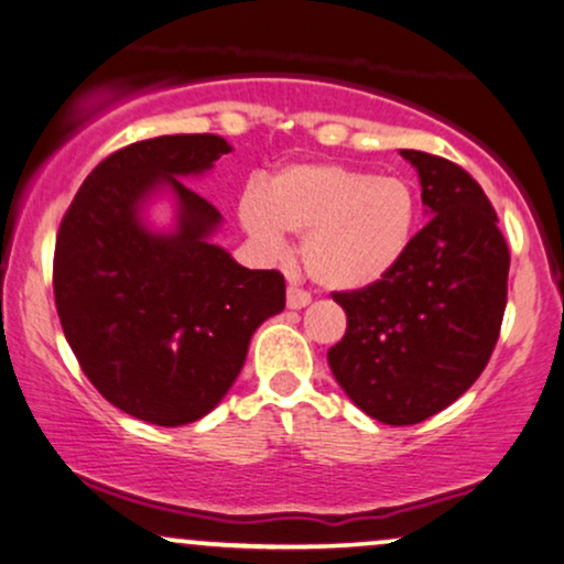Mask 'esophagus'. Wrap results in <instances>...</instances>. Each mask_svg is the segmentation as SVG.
<instances>
[{
	"instance_id": "esophagus-1",
	"label": "esophagus",
	"mask_w": 564,
	"mask_h": 564,
	"mask_svg": "<svg viewBox=\"0 0 564 564\" xmlns=\"http://www.w3.org/2000/svg\"><path fill=\"white\" fill-rule=\"evenodd\" d=\"M308 303H311L308 292L295 288V284H290V288H288V308L290 311H300V308H305V305H308Z\"/></svg>"
}]
</instances>
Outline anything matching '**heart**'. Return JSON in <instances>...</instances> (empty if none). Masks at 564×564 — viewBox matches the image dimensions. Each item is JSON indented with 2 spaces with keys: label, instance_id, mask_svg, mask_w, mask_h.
Wrapping results in <instances>:
<instances>
[{
  "label": "heart",
  "instance_id": "1",
  "mask_svg": "<svg viewBox=\"0 0 564 564\" xmlns=\"http://www.w3.org/2000/svg\"><path fill=\"white\" fill-rule=\"evenodd\" d=\"M238 219L261 251L282 256L303 236L308 274L328 290H362L389 276L414 243L420 196L401 175L341 163H292L264 188L248 186Z\"/></svg>",
  "mask_w": 564,
  "mask_h": 564
}]
</instances>
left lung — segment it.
Listing matches in <instances>:
<instances>
[{"label": "left lung", "instance_id": "obj_1", "mask_svg": "<svg viewBox=\"0 0 564 564\" xmlns=\"http://www.w3.org/2000/svg\"><path fill=\"white\" fill-rule=\"evenodd\" d=\"M416 167L430 223L389 276L336 292L347 332L328 349L341 391L383 425H416L471 389L500 336L508 243L464 167L401 150Z\"/></svg>", "mask_w": 564, "mask_h": 564}]
</instances>
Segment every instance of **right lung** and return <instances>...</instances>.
Segmentation results:
<instances>
[{
  "mask_svg": "<svg viewBox=\"0 0 564 564\" xmlns=\"http://www.w3.org/2000/svg\"><path fill=\"white\" fill-rule=\"evenodd\" d=\"M230 150L217 134L129 144L87 175L56 236V311L79 368L106 401L160 427L209 414L256 328L284 311V276L212 243L223 215L184 184ZM158 195L174 202L171 231L143 219Z\"/></svg>",
  "mask_w": 564,
  "mask_h": 564,
  "instance_id": "obj_1",
  "label": "right lung"
}]
</instances>
